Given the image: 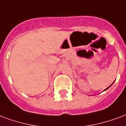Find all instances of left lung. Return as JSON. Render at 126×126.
<instances>
[{
    "mask_svg": "<svg viewBox=\"0 0 126 126\" xmlns=\"http://www.w3.org/2000/svg\"><path fill=\"white\" fill-rule=\"evenodd\" d=\"M110 87H111V85H110V87H107V89H106L105 90V91H106V90H107V89H109V88H110Z\"/></svg>",
    "mask_w": 126,
    "mask_h": 126,
    "instance_id": "left-lung-1",
    "label": "left lung"
}]
</instances>
